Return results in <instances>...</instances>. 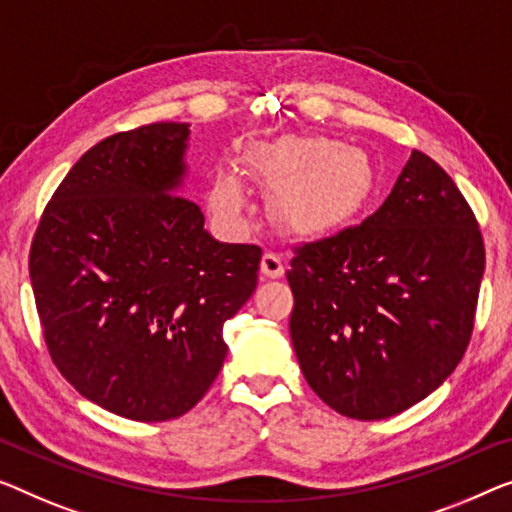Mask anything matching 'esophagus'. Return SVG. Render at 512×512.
<instances>
[{
  "label": "esophagus",
  "instance_id": "34e87169",
  "mask_svg": "<svg viewBox=\"0 0 512 512\" xmlns=\"http://www.w3.org/2000/svg\"><path fill=\"white\" fill-rule=\"evenodd\" d=\"M285 273V262L278 253H271L266 250L262 255V278H280Z\"/></svg>",
  "mask_w": 512,
  "mask_h": 512
}]
</instances>
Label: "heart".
<instances>
[{"mask_svg":"<svg viewBox=\"0 0 512 512\" xmlns=\"http://www.w3.org/2000/svg\"><path fill=\"white\" fill-rule=\"evenodd\" d=\"M248 167L269 188H278V211L301 232L333 230L368 204L377 174L361 147L326 135H287L248 156ZM211 209L227 223L241 220L248 193L241 177L220 170L209 193Z\"/></svg>","mask_w":512,"mask_h":512,"instance_id":"1","label":"heart"}]
</instances>
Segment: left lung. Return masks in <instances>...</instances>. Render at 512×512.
I'll list each match as a JSON object with an SVG mask.
<instances>
[{
	"label": "left lung",
	"mask_w": 512,
	"mask_h": 512,
	"mask_svg": "<svg viewBox=\"0 0 512 512\" xmlns=\"http://www.w3.org/2000/svg\"><path fill=\"white\" fill-rule=\"evenodd\" d=\"M483 271L467 200L430 156L411 151L372 216L294 248L289 335L305 381L356 421L421 402L462 361Z\"/></svg>",
	"instance_id": "8db88e82"
}]
</instances>
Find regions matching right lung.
I'll list each match as a JSON object with an SVG mask.
<instances>
[{"label": "right lung", "instance_id": "obj_1", "mask_svg": "<svg viewBox=\"0 0 512 512\" xmlns=\"http://www.w3.org/2000/svg\"><path fill=\"white\" fill-rule=\"evenodd\" d=\"M188 126L160 121L91 147L29 253L52 361L131 421H170L204 398L227 356L223 324L257 287L262 248L216 241L181 197Z\"/></svg>", "mask_w": 512, "mask_h": 512}]
</instances>
